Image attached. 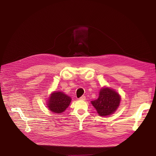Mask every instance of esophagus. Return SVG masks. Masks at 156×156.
I'll use <instances>...</instances> for the list:
<instances>
[{"instance_id":"34e87169","label":"esophagus","mask_w":156,"mask_h":156,"mask_svg":"<svg viewBox=\"0 0 156 156\" xmlns=\"http://www.w3.org/2000/svg\"><path fill=\"white\" fill-rule=\"evenodd\" d=\"M80 100H82V101H84L86 99V97L84 96H82L81 98H79Z\"/></svg>"}]
</instances>
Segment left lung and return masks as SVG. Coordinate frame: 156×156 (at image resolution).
<instances>
[{
  "label": "left lung",
  "mask_w": 156,
  "mask_h": 156,
  "mask_svg": "<svg viewBox=\"0 0 156 156\" xmlns=\"http://www.w3.org/2000/svg\"><path fill=\"white\" fill-rule=\"evenodd\" d=\"M121 98L118 93L108 87H102L99 91L98 99L91 101V104L101 116L112 115L120 105Z\"/></svg>",
  "instance_id": "left-lung-1"
}]
</instances>
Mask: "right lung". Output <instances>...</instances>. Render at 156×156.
Wrapping results in <instances>:
<instances>
[{
  "mask_svg": "<svg viewBox=\"0 0 156 156\" xmlns=\"http://www.w3.org/2000/svg\"><path fill=\"white\" fill-rule=\"evenodd\" d=\"M71 101L70 97L62 92H54L48 100V107L51 112L61 114L69 106Z\"/></svg>",
  "mask_w": 156,
  "mask_h": 156,
  "instance_id": "add662e5",
  "label": "right lung"
}]
</instances>
